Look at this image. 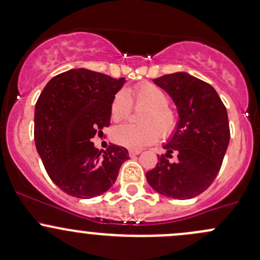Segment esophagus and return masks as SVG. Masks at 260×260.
<instances>
[{"label":"esophagus","instance_id":"34e87169","mask_svg":"<svg viewBox=\"0 0 260 260\" xmlns=\"http://www.w3.org/2000/svg\"><path fill=\"white\" fill-rule=\"evenodd\" d=\"M128 153H129V157H136V155H138L141 152L135 151V149H129V152Z\"/></svg>","mask_w":260,"mask_h":260}]
</instances>
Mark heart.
<instances>
[{
  "instance_id": "obj_1",
  "label": "heart",
  "mask_w": 260,
  "mask_h": 260,
  "mask_svg": "<svg viewBox=\"0 0 260 260\" xmlns=\"http://www.w3.org/2000/svg\"><path fill=\"white\" fill-rule=\"evenodd\" d=\"M132 101L137 108H144L139 114V123L142 124L114 127L111 132L114 143L129 149H141L154 143L159 133L163 138L173 135L178 124V117L173 109L169 108V95L166 91L146 82L133 88L131 100L128 92L121 89L112 98L109 108L112 121L121 122L127 118L132 111Z\"/></svg>"
}]
</instances>
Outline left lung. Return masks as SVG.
<instances>
[{"label": "left lung", "mask_w": 260, "mask_h": 260, "mask_svg": "<svg viewBox=\"0 0 260 260\" xmlns=\"http://www.w3.org/2000/svg\"><path fill=\"white\" fill-rule=\"evenodd\" d=\"M153 82L171 95L179 121L163 146L167 153L146 173L147 182L168 198H194L212 184L222 167L231 138L226 108L210 84L187 72ZM173 151L177 159L172 164L166 158Z\"/></svg>", "instance_id": "left-lung-1"}]
</instances>
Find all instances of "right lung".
<instances>
[{"label": "right lung", "mask_w": 260, "mask_h": 260, "mask_svg": "<svg viewBox=\"0 0 260 260\" xmlns=\"http://www.w3.org/2000/svg\"><path fill=\"white\" fill-rule=\"evenodd\" d=\"M124 78L109 77L86 68L54 76L35 108V143L52 182L67 194L88 199L114 184L124 147L111 144L98 151L91 141L111 122V102Z\"/></svg>", "instance_id": "right-lung-1"}]
</instances>
